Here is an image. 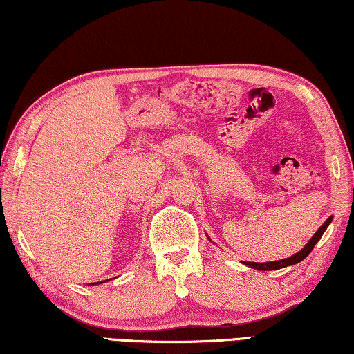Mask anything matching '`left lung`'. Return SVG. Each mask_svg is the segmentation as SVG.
<instances>
[{"label": "left lung", "mask_w": 354, "mask_h": 354, "mask_svg": "<svg viewBox=\"0 0 354 354\" xmlns=\"http://www.w3.org/2000/svg\"><path fill=\"white\" fill-rule=\"evenodd\" d=\"M332 219H333L332 216L328 217V219L324 222L321 227H319V230L316 232V234L313 235V239L309 240L306 245H304V248L299 250L298 253H295L293 256H290V258H285V259H280V261H269V263H248V261H246V263H243V264H246V266H248V268L256 269V270H277V269L288 268V266H295V264L301 263V261L306 258L309 253H311L313 248H314V245H316L317 241L321 240V236L324 235V232H326L327 227L330 225ZM207 239H209V236H207Z\"/></svg>", "instance_id": "8db88e82"}]
</instances>
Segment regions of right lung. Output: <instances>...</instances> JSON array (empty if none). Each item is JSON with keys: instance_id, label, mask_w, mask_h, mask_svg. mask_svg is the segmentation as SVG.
<instances>
[{"instance_id": "1", "label": "right lung", "mask_w": 354, "mask_h": 354, "mask_svg": "<svg viewBox=\"0 0 354 354\" xmlns=\"http://www.w3.org/2000/svg\"><path fill=\"white\" fill-rule=\"evenodd\" d=\"M104 282H108V280H103V283H104ZM98 283H101V282H96V283H93V285H98Z\"/></svg>"}]
</instances>
